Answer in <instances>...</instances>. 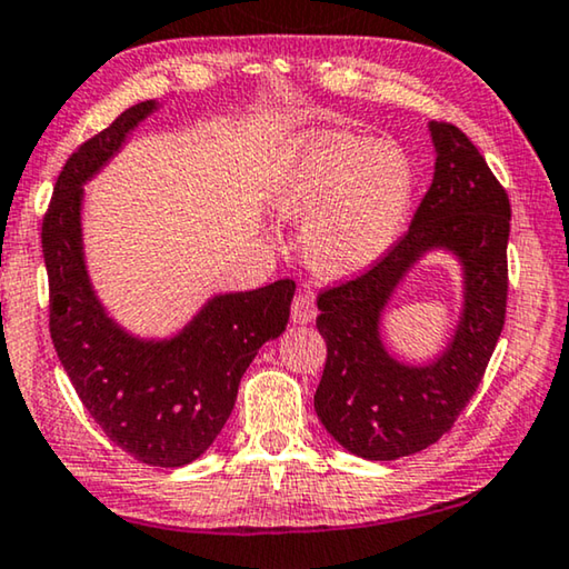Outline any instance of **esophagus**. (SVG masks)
I'll list each match as a JSON object with an SVG mask.
<instances>
[{
	"mask_svg": "<svg viewBox=\"0 0 569 569\" xmlns=\"http://www.w3.org/2000/svg\"><path fill=\"white\" fill-rule=\"evenodd\" d=\"M291 319L293 325H309V321L317 319V307H313V299L309 293H299L291 303Z\"/></svg>",
	"mask_w": 569,
	"mask_h": 569,
	"instance_id": "obj_1",
	"label": "esophagus"
}]
</instances>
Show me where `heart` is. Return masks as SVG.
I'll use <instances>...</instances> for the list:
<instances>
[{
    "label": "heart",
    "mask_w": 569,
    "mask_h": 569,
    "mask_svg": "<svg viewBox=\"0 0 569 569\" xmlns=\"http://www.w3.org/2000/svg\"><path fill=\"white\" fill-rule=\"evenodd\" d=\"M413 166L401 148L311 132L270 178V207L303 224L301 258L321 278H352L393 248L413 201Z\"/></svg>",
    "instance_id": "heart-1"
}]
</instances>
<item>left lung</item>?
<instances>
[{
	"instance_id": "8db88e82",
	"label": "left lung",
	"mask_w": 569,
	"mask_h": 569,
	"mask_svg": "<svg viewBox=\"0 0 569 569\" xmlns=\"http://www.w3.org/2000/svg\"><path fill=\"white\" fill-rule=\"evenodd\" d=\"M429 134L435 178L409 232L368 273L317 301L327 366L313 409L335 442L362 460L417 455L447 435L478 391L506 319L511 203L468 134L445 122H429ZM431 251L461 266V317L435 361L406 363L379 327L405 276Z\"/></svg>"
}]
</instances>
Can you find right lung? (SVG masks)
Here are the masks:
<instances>
[{
  "label": "right lung",
  "instance_id": "add662e5",
  "mask_svg": "<svg viewBox=\"0 0 569 569\" xmlns=\"http://www.w3.org/2000/svg\"><path fill=\"white\" fill-rule=\"evenodd\" d=\"M140 101L66 160L42 219L50 283V337L81 403L134 460L183 468L207 452L230 419L258 350L281 337L296 283L214 293L181 329L140 337L122 327L91 281L83 248V186L158 112Z\"/></svg>",
  "mask_w": 569,
  "mask_h": 569
}]
</instances>
